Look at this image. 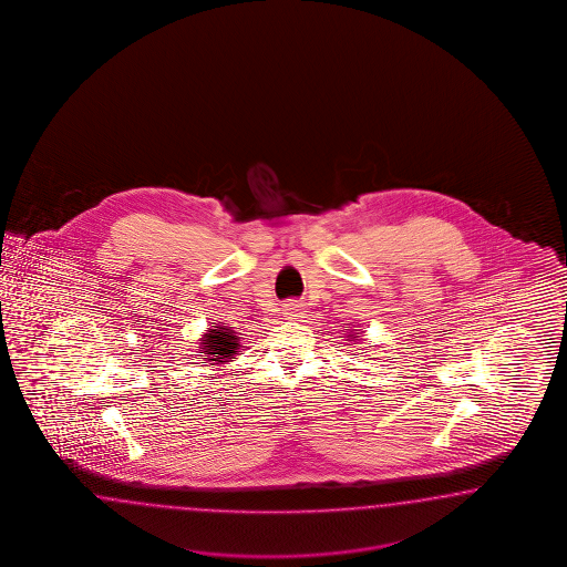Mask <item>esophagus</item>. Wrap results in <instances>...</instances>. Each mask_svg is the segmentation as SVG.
I'll return each mask as SVG.
<instances>
[{
	"label": "esophagus",
	"instance_id": "esophagus-1",
	"mask_svg": "<svg viewBox=\"0 0 567 567\" xmlns=\"http://www.w3.org/2000/svg\"><path fill=\"white\" fill-rule=\"evenodd\" d=\"M303 306L301 303H297V301H291V303H287L285 306V318L287 320H299V318H303Z\"/></svg>",
	"mask_w": 567,
	"mask_h": 567
}]
</instances>
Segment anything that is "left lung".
Instances as JSON below:
<instances>
[{"mask_svg": "<svg viewBox=\"0 0 567 567\" xmlns=\"http://www.w3.org/2000/svg\"><path fill=\"white\" fill-rule=\"evenodd\" d=\"M347 337H349V341H351V343H353V344H358L361 341L360 332H349V334H347Z\"/></svg>", "mask_w": 567, "mask_h": 567, "instance_id": "8db88e82", "label": "left lung"}]
</instances>
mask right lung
Segmentation results:
<instances>
[{"label": "right lung", "instance_id": "1", "mask_svg": "<svg viewBox=\"0 0 567 567\" xmlns=\"http://www.w3.org/2000/svg\"><path fill=\"white\" fill-rule=\"evenodd\" d=\"M239 347V337L233 327L218 324V327L209 328L202 337L197 353H202V363L216 365V363L237 360Z\"/></svg>", "mask_w": 567, "mask_h": 567}]
</instances>
